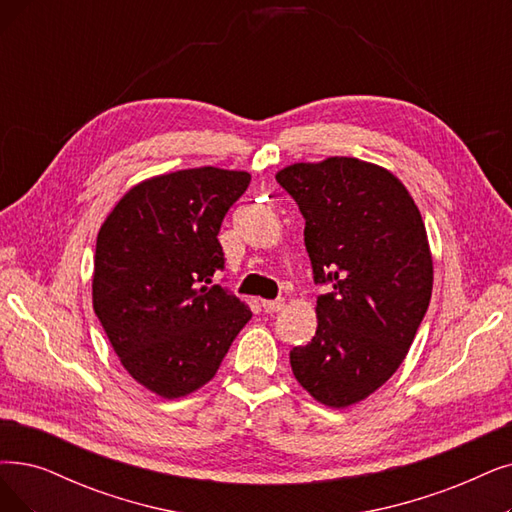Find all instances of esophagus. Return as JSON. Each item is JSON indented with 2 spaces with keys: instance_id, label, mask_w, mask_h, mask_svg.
I'll list each match as a JSON object with an SVG mask.
<instances>
[{
  "instance_id": "34e87169",
  "label": "esophagus",
  "mask_w": 512,
  "mask_h": 512,
  "mask_svg": "<svg viewBox=\"0 0 512 512\" xmlns=\"http://www.w3.org/2000/svg\"><path fill=\"white\" fill-rule=\"evenodd\" d=\"M285 306V302H283V298H277V300H262V309L267 311V313H277V311H281Z\"/></svg>"
}]
</instances>
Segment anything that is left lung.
I'll return each mask as SVG.
<instances>
[{
	"mask_svg": "<svg viewBox=\"0 0 512 512\" xmlns=\"http://www.w3.org/2000/svg\"><path fill=\"white\" fill-rule=\"evenodd\" d=\"M306 220L317 332L290 351L300 386L344 410L376 393L403 363L433 294L424 220L403 182L357 157L300 161L275 174Z\"/></svg>",
	"mask_w": 512,
	"mask_h": 512,
	"instance_id": "left-lung-1",
	"label": "left lung"
}]
</instances>
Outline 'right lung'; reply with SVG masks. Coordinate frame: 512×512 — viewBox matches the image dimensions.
<instances>
[{"mask_svg": "<svg viewBox=\"0 0 512 512\" xmlns=\"http://www.w3.org/2000/svg\"><path fill=\"white\" fill-rule=\"evenodd\" d=\"M252 176L214 166L138 182L102 222L92 306L124 370L163 399L208 384L250 306L220 285L218 231Z\"/></svg>", "mask_w": 512, "mask_h": 512, "instance_id": "right-lung-1", "label": "right lung"}]
</instances>
